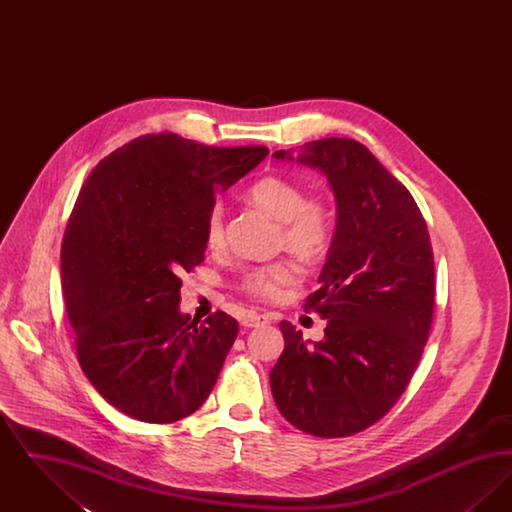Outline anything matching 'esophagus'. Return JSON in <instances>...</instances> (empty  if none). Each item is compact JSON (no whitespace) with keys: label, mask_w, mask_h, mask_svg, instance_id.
<instances>
[{"label":"esophagus","mask_w":512,"mask_h":512,"mask_svg":"<svg viewBox=\"0 0 512 512\" xmlns=\"http://www.w3.org/2000/svg\"><path fill=\"white\" fill-rule=\"evenodd\" d=\"M270 322V318L267 315H247L242 318V326L245 328H259V326H265Z\"/></svg>","instance_id":"34e87169"}]
</instances>
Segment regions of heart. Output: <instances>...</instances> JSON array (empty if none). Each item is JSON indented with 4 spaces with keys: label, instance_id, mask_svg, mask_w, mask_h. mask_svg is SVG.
<instances>
[{
    "label": "heart",
    "instance_id": "obj_1",
    "mask_svg": "<svg viewBox=\"0 0 512 512\" xmlns=\"http://www.w3.org/2000/svg\"><path fill=\"white\" fill-rule=\"evenodd\" d=\"M249 199L280 220V244L301 257H315L330 240V211L318 199H305L301 186L282 176H265L249 188ZM203 240L211 251L224 245L222 205L213 203L203 222ZM299 278L292 261H276L251 268L244 276V290L259 299H276L282 288Z\"/></svg>",
    "mask_w": 512,
    "mask_h": 512
}]
</instances>
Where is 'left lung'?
Here are the masks:
<instances>
[{
	"mask_svg": "<svg viewBox=\"0 0 512 512\" xmlns=\"http://www.w3.org/2000/svg\"><path fill=\"white\" fill-rule=\"evenodd\" d=\"M274 159L322 172L336 199V230L317 292L326 318L305 341L282 320L286 347L270 370L278 411L318 438H345L378 422L413 378L434 317V253L411 192L363 144L309 142Z\"/></svg>",
	"mask_w": 512,
	"mask_h": 512,
	"instance_id": "1",
	"label": "left lung"
}]
</instances>
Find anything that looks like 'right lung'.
<instances>
[{
	"label": "right lung",
	"mask_w": 512,
	"mask_h": 512,
	"mask_svg": "<svg viewBox=\"0 0 512 512\" xmlns=\"http://www.w3.org/2000/svg\"><path fill=\"white\" fill-rule=\"evenodd\" d=\"M267 155L146 134L84 182L61 245V286L78 363L121 413L169 424L215 388L238 322L222 311L201 324L180 313V274L203 261L217 194Z\"/></svg>",
	"instance_id": "add662e5"
}]
</instances>
